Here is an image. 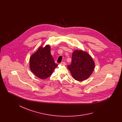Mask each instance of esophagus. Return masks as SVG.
I'll return each mask as SVG.
<instances>
[{"mask_svg": "<svg viewBox=\"0 0 122 122\" xmlns=\"http://www.w3.org/2000/svg\"><path fill=\"white\" fill-rule=\"evenodd\" d=\"M60 64L61 65H65L66 64H65V62H61V63H60Z\"/></svg>", "mask_w": 122, "mask_h": 122, "instance_id": "esophagus-1", "label": "esophagus"}]
</instances>
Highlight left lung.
<instances>
[{
    "label": "left lung",
    "mask_w": 122,
    "mask_h": 122,
    "mask_svg": "<svg viewBox=\"0 0 122 122\" xmlns=\"http://www.w3.org/2000/svg\"><path fill=\"white\" fill-rule=\"evenodd\" d=\"M72 63L68 66L72 77L76 81L87 79L93 73L95 64L93 58L86 52L76 49L72 56Z\"/></svg>",
    "instance_id": "8db88e82"
}]
</instances>
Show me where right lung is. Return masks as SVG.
<instances>
[{"label": "right lung", "mask_w": 122, "mask_h": 122, "mask_svg": "<svg viewBox=\"0 0 122 122\" xmlns=\"http://www.w3.org/2000/svg\"><path fill=\"white\" fill-rule=\"evenodd\" d=\"M42 45L30 56L29 67L36 77L44 80L52 75L54 70L58 65L55 63L52 56L50 46L47 44L43 47Z\"/></svg>", "instance_id": "1"}]
</instances>
